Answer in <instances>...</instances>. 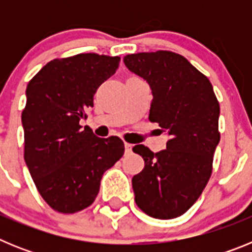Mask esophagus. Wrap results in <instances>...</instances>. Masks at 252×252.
<instances>
[{
  "label": "esophagus",
  "instance_id": "esophagus-1",
  "mask_svg": "<svg viewBox=\"0 0 252 252\" xmlns=\"http://www.w3.org/2000/svg\"><path fill=\"white\" fill-rule=\"evenodd\" d=\"M125 153H126V154L132 153V145H131V144L125 142Z\"/></svg>",
  "mask_w": 252,
  "mask_h": 252
}]
</instances>
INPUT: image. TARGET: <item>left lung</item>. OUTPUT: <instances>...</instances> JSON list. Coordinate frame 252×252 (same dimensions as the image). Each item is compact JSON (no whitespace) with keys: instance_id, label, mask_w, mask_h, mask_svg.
I'll list each match as a JSON object with an SVG mask.
<instances>
[{"instance_id":"obj_1","label":"left lung","mask_w":252,"mask_h":252,"mask_svg":"<svg viewBox=\"0 0 252 252\" xmlns=\"http://www.w3.org/2000/svg\"><path fill=\"white\" fill-rule=\"evenodd\" d=\"M130 72L150 87L149 120L168 135L166 149L154 154L133 146L145 161L132 178L135 202L150 217H179L194 204L212 173L220 142V103L208 78L171 51L137 53L124 58Z\"/></svg>"}]
</instances>
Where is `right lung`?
<instances>
[{
  "mask_svg": "<svg viewBox=\"0 0 252 252\" xmlns=\"http://www.w3.org/2000/svg\"><path fill=\"white\" fill-rule=\"evenodd\" d=\"M119 57L78 54L54 59L26 87L21 121L25 162L44 201L62 213L93 203L104 171L124 155L117 136L97 137L79 121L93 94L116 73Z\"/></svg>",
  "mask_w": 252,
  "mask_h": 252,
  "instance_id": "1",
  "label": "right lung"
}]
</instances>
